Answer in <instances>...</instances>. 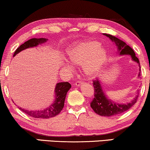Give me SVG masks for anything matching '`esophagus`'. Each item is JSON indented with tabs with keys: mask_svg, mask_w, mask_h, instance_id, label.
Wrapping results in <instances>:
<instances>
[{
	"mask_svg": "<svg viewBox=\"0 0 150 150\" xmlns=\"http://www.w3.org/2000/svg\"><path fill=\"white\" fill-rule=\"evenodd\" d=\"M83 84V81H77L76 82H75V85H76L77 86H80L81 84Z\"/></svg>",
	"mask_w": 150,
	"mask_h": 150,
	"instance_id": "esophagus-1",
	"label": "esophagus"
}]
</instances>
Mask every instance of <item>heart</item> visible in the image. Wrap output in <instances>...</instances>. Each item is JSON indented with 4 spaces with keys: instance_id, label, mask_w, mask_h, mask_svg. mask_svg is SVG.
<instances>
[{
    "instance_id": "heart-1",
    "label": "heart",
    "mask_w": 150,
    "mask_h": 150,
    "mask_svg": "<svg viewBox=\"0 0 150 150\" xmlns=\"http://www.w3.org/2000/svg\"><path fill=\"white\" fill-rule=\"evenodd\" d=\"M72 64L83 65V71L88 76H93L105 60V51L100 43L95 41L81 42L72 48L69 52Z\"/></svg>"
}]
</instances>
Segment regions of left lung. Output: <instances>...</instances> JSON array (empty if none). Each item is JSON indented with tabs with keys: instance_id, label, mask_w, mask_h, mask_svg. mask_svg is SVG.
Masks as SVG:
<instances>
[{
	"instance_id": "left-lung-1",
	"label": "left lung",
	"mask_w": 150,
	"mask_h": 150,
	"mask_svg": "<svg viewBox=\"0 0 150 150\" xmlns=\"http://www.w3.org/2000/svg\"><path fill=\"white\" fill-rule=\"evenodd\" d=\"M104 35L109 37L113 42H115L117 46L120 54H130L132 59L137 62L140 65L139 60L136 56L134 50L130 46H129L127 44H126L125 42L119 39L118 38L114 37V36L107 35V34H104ZM140 68H141V66H140ZM140 71H141V69H140ZM140 75H141V73H139L138 76H140ZM93 85L94 86L95 93L94 98L91 102V107L95 111V113L102 115V116L110 117L120 114V113L129 109L137 102L138 96H136L135 99L132 100L130 103L127 104V105H119V104L114 103L112 101H110L108 100L107 98L106 97L105 94L104 93L102 87L100 86V81L98 79L93 81Z\"/></svg>"
}]
</instances>
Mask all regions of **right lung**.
Wrapping results in <instances>:
<instances>
[{
	"label": "right lung",
	"mask_w": 150,
	"mask_h": 150,
	"mask_svg": "<svg viewBox=\"0 0 150 150\" xmlns=\"http://www.w3.org/2000/svg\"><path fill=\"white\" fill-rule=\"evenodd\" d=\"M47 40L48 39H45V38H39V39L33 38V39H30V40L25 41L24 43L21 45L15 50L14 57L23 50L31 48V47L37 46L39 44L46 42ZM71 84L67 81L66 82L57 83L55 87V100L53 102L52 105L49 106V107L47 109L41 110V111H28V110L22 109V108H19V109L23 113H26L30 116L35 117V118H50L52 117L56 116L57 115H58L61 112L62 109L64 108L66 93L71 88Z\"/></svg>",
	"instance_id": "obj_1"
}]
</instances>
